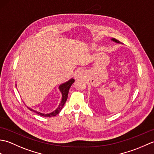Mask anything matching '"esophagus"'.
I'll list each match as a JSON object with an SVG mask.
<instances>
[{
	"mask_svg": "<svg viewBox=\"0 0 154 154\" xmlns=\"http://www.w3.org/2000/svg\"><path fill=\"white\" fill-rule=\"evenodd\" d=\"M81 75H82V73H81V72L80 71H78L76 74H75V78H79V77H81Z\"/></svg>",
	"mask_w": 154,
	"mask_h": 154,
	"instance_id": "obj_1",
	"label": "esophagus"
}]
</instances>
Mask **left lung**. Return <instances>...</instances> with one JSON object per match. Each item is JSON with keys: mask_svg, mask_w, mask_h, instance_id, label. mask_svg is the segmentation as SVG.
Instances as JSON below:
<instances>
[{"mask_svg": "<svg viewBox=\"0 0 154 154\" xmlns=\"http://www.w3.org/2000/svg\"><path fill=\"white\" fill-rule=\"evenodd\" d=\"M111 40L113 41V42H116V43L120 44V42L119 40H117L116 39H115V38H112V39H111Z\"/></svg>", "mask_w": 154, "mask_h": 154, "instance_id": "left-lung-1", "label": "left lung"}]
</instances>
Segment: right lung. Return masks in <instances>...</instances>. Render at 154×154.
Returning <instances> with one entry per match:
<instances>
[{"label":"right lung","mask_w":154,"mask_h":154,"mask_svg":"<svg viewBox=\"0 0 154 154\" xmlns=\"http://www.w3.org/2000/svg\"><path fill=\"white\" fill-rule=\"evenodd\" d=\"M75 82V80L74 79H69L67 82H65L64 83H62L61 85H60V87H59V89H60V92L62 94V99L61 100V103L59 104L58 107L56 109H55L54 111H53L52 112H50L49 114H44V113H41L40 112H38L36 110H34L33 109H30V108H29L28 106H27L29 110L32 111V112H34L35 113H36L37 114L42 116H44V117H51V116H55L57 115V114L60 113V111L61 110L62 108L63 107L64 104L66 102V100L67 99V97H68V93H69V90L71 86L72 85V84Z\"/></svg>","instance_id":"right-lung-1"}]
</instances>
